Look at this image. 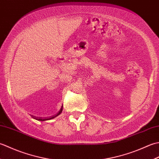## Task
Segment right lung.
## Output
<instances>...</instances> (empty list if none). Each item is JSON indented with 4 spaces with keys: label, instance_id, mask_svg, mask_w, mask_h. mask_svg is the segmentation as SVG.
Returning a JSON list of instances; mask_svg holds the SVG:
<instances>
[{
    "label": "right lung",
    "instance_id": "add662e5",
    "mask_svg": "<svg viewBox=\"0 0 159 159\" xmlns=\"http://www.w3.org/2000/svg\"><path fill=\"white\" fill-rule=\"evenodd\" d=\"M61 112H62V109H61V110L59 111V113H57L56 116H52V117H50V118H48V119H42V118H39V119H37L38 120H39V121H45V120H50V119H53L54 117H56L57 116H58L59 115H60L61 113Z\"/></svg>",
    "mask_w": 159,
    "mask_h": 159
}]
</instances>
